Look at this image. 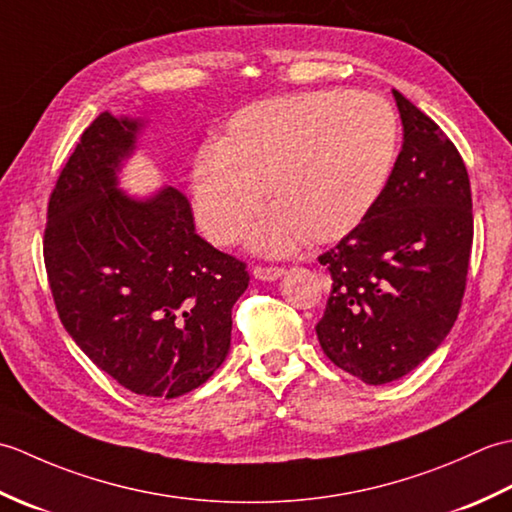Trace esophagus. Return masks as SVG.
<instances>
[{
  "mask_svg": "<svg viewBox=\"0 0 512 512\" xmlns=\"http://www.w3.org/2000/svg\"><path fill=\"white\" fill-rule=\"evenodd\" d=\"M284 273H286V270L281 266H255L253 268V277L259 279V281H275Z\"/></svg>",
  "mask_w": 512,
  "mask_h": 512,
  "instance_id": "esophagus-1",
  "label": "esophagus"
}]
</instances>
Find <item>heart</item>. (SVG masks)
Instances as JSON below:
<instances>
[{
	"label": "heart",
	"instance_id": "heart-1",
	"mask_svg": "<svg viewBox=\"0 0 512 512\" xmlns=\"http://www.w3.org/2000/svg\"><path fill=\"white\" fill-rule=\"evenodd\" d=\"M398 151V118L383 96L323 90L277 96L239 110L222 145L193 165V211L213 244H233L277 206L253 246L288 253L306 235L328 244L374 211Z\"/></svg>",
	"mask_w": 512,
	"mask_h": 512
}]
</instances>
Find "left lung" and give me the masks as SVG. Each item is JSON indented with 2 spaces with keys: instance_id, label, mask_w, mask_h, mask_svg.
<instances>
[{
  "instance_id": "obj_1",
  "label": "left lung",
  "mask_w": 512,
  "mask_h": 512,
  "mask_svg": "<svg viewBox=\"0 0 512 512\" xmlns=\"http://www.w3.org/2000/svg\"><path fill=\"white\" fill-rule=\"evenodd\" d=\"M402 149L367 220L319 257L332 275L321 350L343 372L385 385L447 339L473 244L471 182L447 134L394 90Z\"/></svg>"
}]
</instances>
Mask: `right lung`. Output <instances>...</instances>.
Returning <instances> with one entry per match:
<instances>
[{"mask_svg":"<svg viewBox=\"0 0 512 512\" xmlns=\"http://www.w3.org/2000/svg\"><path fill=\"white\" fill-rule=\"evenodd\" d=\"M143 123L99 114L48 202L43 259L63 328L118 385L178 398L213 376L231 347L246 264L195 233L180 189L134 200L116 173Z\"/></svg>","mask_w":512,"mask_h":512,"instance_id":"add662e5","label":"right lung"}]
</instances>
